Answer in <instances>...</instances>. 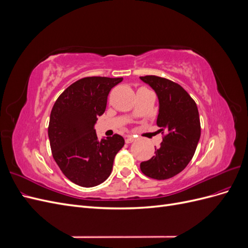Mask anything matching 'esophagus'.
I'll return each instance as SVG.
<instances>
[{
  "mask_svg": "<svg viewBox=\"0 0 248 248\" xmlns=\"http://www.w3.org/2000/svg\"><path fill=\"white\" fill-rule=\"evenodd\" d=\"M134 140H136V138L131 136V134H128V136L125 138V141L127 142V144H130V142H132Z\"/></svg>",
  "mask_w": 248,
  "mask_h": 248,
  "instance_id": "34e87169",
  "label": "esophagus"
}]
</instances>
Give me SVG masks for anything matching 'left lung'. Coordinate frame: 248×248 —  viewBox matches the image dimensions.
<instances>
[{
	"label": "left lung",
	"mask_w": 248,
	"mask_h": 248,
	"mask_svg": "<svg viewBox=\"0 0 248 248\" xmlns=\"http://www.w3.org/2000/svg\"><path fill=\"white\" fill-rule=\"evenodd\" d=\"M151 87L159 101L157 126L166 132L151 159L140 163L142 174L156 180L178 175L189 163L201 137L198 107L190 95L176 82L156 76L140 78Z\"/></svg>",
	"instance_id": "left-lung-1"
}]
</instances>
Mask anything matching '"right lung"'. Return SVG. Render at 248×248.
Instances as JSON below:
<instances>
[{
	"mask_svg": "<svg viewBox=\"0 0 248 248\" xmlns=\"http://www.w3.org/2000/svg\"><path fill=\"white\" fill-rule=\"evenodd\" d=\"M123 78H84L73 82L52 107L48 138L52 157L71 182L99 185L109 177L116 154L125 144L115 134L99 140L94 125L107 108L108 96Z\"/></svg>",
	"mask_w": 248,
	"mask_h": 248,
	"instance_id": "add662e5",
	"label": "right lung"
}]
</instances>
